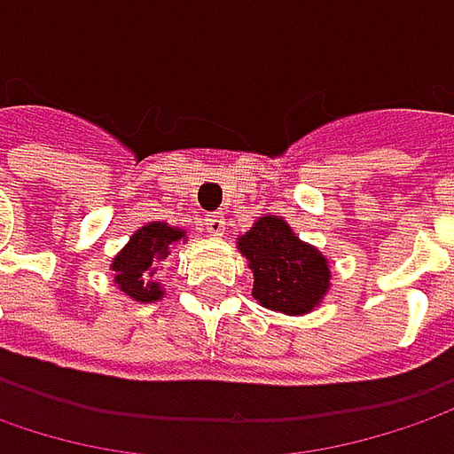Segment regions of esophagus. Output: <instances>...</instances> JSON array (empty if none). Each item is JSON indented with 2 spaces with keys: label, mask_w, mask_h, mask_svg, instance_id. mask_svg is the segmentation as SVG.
<instances>
[{
  "label": "esophagus",
  "mask_w": 454,
  "mask_h": 454,
  "mask_svg": "<svg viewBox=\"0 0 454 454\" xmlns=\"http://www.w3.org/2000/svg\"><path fill=\"white\" fill-rule=\"evenodd\" d=\"M205 231H207L210 236H223V231H226V218H223L221 213H210V215L205 218Z\"/></svg>",
  "instance_id": "34e87169"
}]
</instances>
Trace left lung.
<instances>
[{
  "mask_svg": "<svg viewBox=\"0 0 454 454\" xmlns=\"http://www.w3.org/2000/svg\"><path fill=\"white\" fill-rule=\"evenodd\" d=\"M254 272L252 295L270 310L287 316L308 313L324 301L332 285L326 256L301 241L280 215H264L236 241Z\"/></svg>",
  "mask_w": 454,
  "mask_h": 454,
  "instance_id": "1",
  "label": "left lung"
}]
</instances>
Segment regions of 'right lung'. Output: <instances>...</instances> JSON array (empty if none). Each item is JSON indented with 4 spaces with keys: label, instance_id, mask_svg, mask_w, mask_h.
Listing matches in <instances>:
<instances>
[{
    "label": "right lung",
    "instance_id": "add662e5",
    "mask_svg": "<svg viewBox=\"0 0 454 454\" xmlns=\"http://www.w3.org/2000/svg\"><path fill=\"white\" fill-rule=\"evenodd\" d=\"M182 239H187L182 228H172L161 221L138 228L113 262L115 285L138 303H153L164 298V287L153 280V275L172 254L174 244Z\"/></svg>",
    "mask_w": 454,
    "mask_h": 454
}]
</instances>
